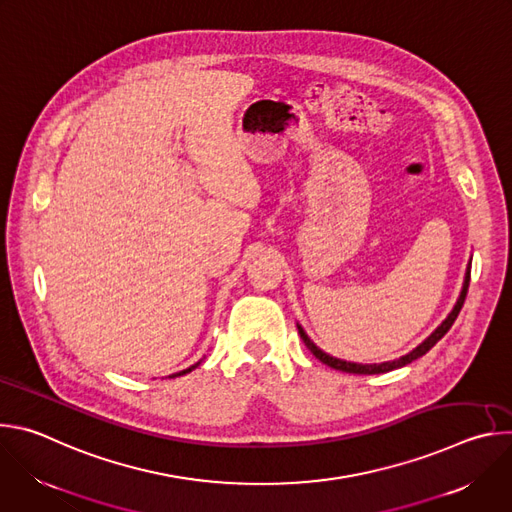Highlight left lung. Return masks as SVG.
Wrapping results in <instances>:
<instances>
[{
    "mask_svg": "<svg viewBox=\"0 0 512 512\" xmlns=\"http://www.w3.org/2000/svg\"><path fill=\"white\" fill-rule=\"evenodd\" d=\"M468 285H470V265H468V269H466V277H464V287H462V294H460V298H458V302H456V306H454V310L448 314V318L437 326L417 348H413L409 354H405V356H401V358H397V360H387V362H381V364H358V362H346V360H340V358H334V356H330V354H326L324 350H320L310 338H308V334L304 332V328L302 326H298V332H300V336H302V340H304V344L310 348V352L318 358V360H322L324 364H328V367H332V369H336V371H342V373H352V375H381V373H389V371H395V369H401V367H405V364H409V362H413L415 358H419V356H423L427 350H431L437 342H440L446 334H448V330L452 328V324L456 322V318H458V314H460V310H462V306H464V300H466V294H468Z\"/></svg>",
    "mask_w": 512,
    "mask_h": 512,
    "instance_id": "left-lung-1",
    "label": "left lung"
}]
</instances>
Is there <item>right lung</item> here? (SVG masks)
Segmentation results:
<instances>
[{
	"label": "right lung",
	"instance_id": "right-lung-1",
	"mask_svg": "<svg viewBox=\"0 0 512 512\" xmlns=\"http://www.w3.org/2000/svg\"><path fill=\"white\" fill-rule=\"evenodd\" d=\"M198 364H200V362H196V364H194V367H190V369H186V371H180V373H174V375H170V377H172V379H174V377H182V375H186V373H190V371H192V369H196V367H198Z\"/></svg>",
	"mask_w": 512,
	"mask_h": 512
}]
</instances>
